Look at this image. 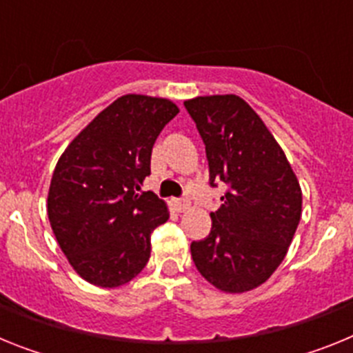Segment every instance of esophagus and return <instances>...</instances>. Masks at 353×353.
Instances as JSON below:
<instances>
[{"label":"esophagus","instance_id":"esophagus-1","mask_svg":"<svg viewBox=\"0 0 353 353\" xmlns=\"http://www.w3.org/2000/svg\"><path fill=\"white\" fill-rule=\"evenodd\" d=\"M173 207L179 212H185L187 208L191 207V203L187 199H173Z\"/></svg>","mask_w":353,"mask_h":353}]
</instances>
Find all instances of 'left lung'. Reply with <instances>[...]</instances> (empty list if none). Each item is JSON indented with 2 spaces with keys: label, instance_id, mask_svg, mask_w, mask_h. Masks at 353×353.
Returning <instances> with one entry per match:
<instances>
[{
  "label": "left lung",
  "instance_id": "8db88e82",
  "mask_svg": "<svg viewBox=\"0 0 353 353\" xmlns=\"http://www.w3.org/2000/svg\"><path fill=\"white\" fill-rule=\"evenodd\" d=\"M207 150L210 183L230 191L212 212V230L192 242L196 269L215 288L244 293L263 285L285 260L302 214V191L285 152L239 95L183 102Z\"/></svg>",
  "mask_w": 353,
  "mask_h": 353
}]
</instances>
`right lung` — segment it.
Returning <instances> with one entry per match:
<instances>
[{
	"mask_svg": "<svg viewBox=\"0 0 353 353\" xmlns=\"http://www.w3.org/2000/svg\"><path fill=\"white\" fill-rule=\"evenodd\" d=\"M179 111L170 99L121 95L58 159L49 223L72 269L90 285L117 288L148 263L150 233L170 219V210L141 185L155 139Z\"/></svg>",
	"mask_w": 353,
	"mask_h": 353,
	"instance_id": "obj_1",
	"label": "right lung"
}]
</instances>
